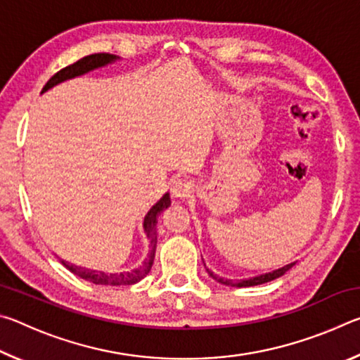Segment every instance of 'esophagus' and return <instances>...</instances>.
Returning <instances> with one entry per match:
<instances>
[{
    "label": "esophagus",
    "instance_id": "esophagus-1",
    "mask_svg": "<svg viewBox=\"0 0 360 360\" xmlns=\"http://www.w3.org/2000/svg\"><path fill=\"white\" fill-rule=\"evenodd\" d=\"M192 188H193V186L191 181L186 178H179V179L173 181L172 192L174 195V198H187V197H191Z\"/></svg>",
    "mask_w": 360,
    "mask_h": 360
}]
</instances>
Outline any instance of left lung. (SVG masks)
I'll use <instances>...</instances> for the list:
<instances>
[{
	"instance_id": "8db88e82",
	"label": "left lung",
	"mask_w": 360,
	"mask_h": 360,
	"mask_svg": "<svg viewBox=\"0 0 360 360\" xmlns=\"http://www.w3.org/2000/svg\"><path fill=\"white\" fill-rule=\"evenodd\" d=\"M295 265V262H290V264L284 265L281 268H278V270H273V271H268L264 273V275H257V276H252V278H246V279H240V281H231V279L227 278H222V276H217L212 273L210 268H206V271H208V275L216 279L217 283L225 284V285H230V288H251V285H259V284H265V283H270L273 279H276L279 276H283L285 271H289L292 266Z\"/></svg>"
}]
</instances>
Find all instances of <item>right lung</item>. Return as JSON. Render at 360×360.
I'll list each match as a JSON object with an SVG mask.
<instances>
[{"instance_id":"right-lung-1","label":"right lung","mask_w":360,"mask_h":360,"mask_svg":"<svg viewBox=\"0 0 360 360\" xmlns=\"http://www.w3.org/2000/svg\"><path fill=\"white\" fill-rule=\"evenodd\" d=\"M120 57L112 56V53H92V56H87L81 60H77L76 63H72L66 68L60 70L56 72L51 79H49L47 84L42 87V92H47L49 89L56 87V85L62 84L68 79H75L77 76L87 75V72L103 68V66L111 65L114 62H117ZM172 205V198H169V193L167 192L163 197L158 200V202L152 206V208L148 211V214L144 216L143 221V230L146 238L149 240V254L148 259H146L141 265H138L136 268H131V270L127 271H120V273H108V271H98V270H89V268L84 266H77L75 264H70V262L62 260L63 266L68 268L71 273H75L79 278L85 279V281H90L94 284H100V285H130L135 284L138 281L148 275L152 268V264H154V257H155V248H157V217L163 210H167L168 206Z\"/></svg>"}]
</instances>
